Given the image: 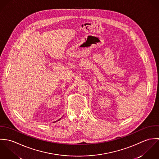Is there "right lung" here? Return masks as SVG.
<instances>
[{"instance_id": "1", "label": "right lung", "mask_w": 159, "mask_h": 159, "mask_svg": "<svg viewBox=\"0 0 159 159\" xmlns=\"http://www.w3.org/2000/svg\"><path fill=\"white\" fill-rule=\"evenodd\" d=\"M59 120H60V119H59Z\"/></svg>"}]
</instances>
